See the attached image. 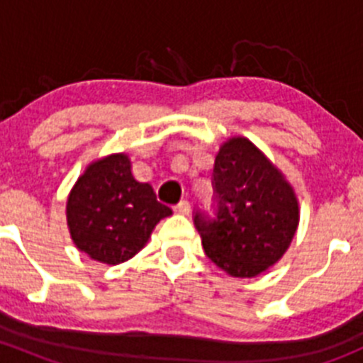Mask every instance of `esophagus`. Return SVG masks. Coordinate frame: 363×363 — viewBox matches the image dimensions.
Masks as SVG:
<instances>
[{"label":"esophagus","instance_id":"obj_1","mask_svg":"<svg viewBox=\"0 0 363 363\" xmlns=\"http://www.w3.org/2000/svg\"><path fill=\"white\" fill-rule=\"evenodd\" d=\"M174 211L177 212V214H184V216H188L189 212H191V205H189L188 200H181V202H179L177 205H175Z\"/></svg>","mask_w":363,"mask_h":363}]
</instances>
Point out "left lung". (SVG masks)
Returning a JSON list of instances; mask_svg holds the SVG:
<instances>
[{"label":"left lung","mask_w":363,"mask_h":363,"mask_svg":"<svg viewBox=\"0 0 363 363\" xmlns=\"http://www.w3.org/2000/svg\"><path fill=\"white\" fill-rule=\"evenodd\" d=\"M212 214L193 221L205 255L233 277H255L277 262L298 225L291 186L247 138H230L216 156Z\"/></svg>","instance_id":"obj_1"}]
</instances>
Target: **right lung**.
I'll use <instances>...</instances> for the list:
<instances>
[{
    "mask_svg": "<svg viewBox=\"0 0 363 363\" xmlns=\"http://www.w3.org/2000/svg\"><path fill=\"white\" fill-rule=\"evenodd\" d=\"M170 214L172 208L156 200L151 184L135 181L126 155H112L89 164L67 203L75 246L108 265L140 251L160 219Z\"/></svg>",
    "mask_w": 363,
    "mask_h": 363,
    "instance_id": "obj_1",
    "label": "right lung"
}]
</instances>
